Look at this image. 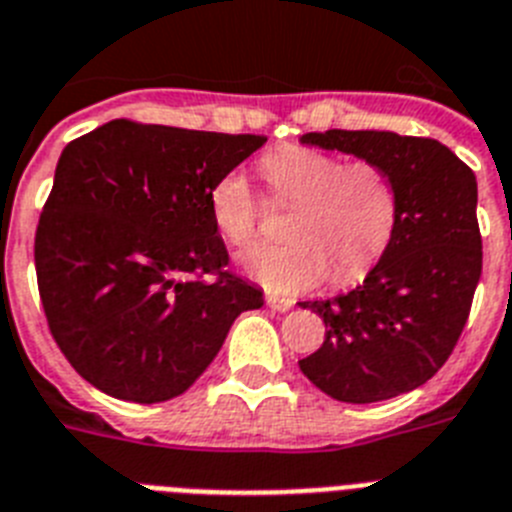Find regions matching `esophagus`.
<instances>
[{"mask_svg": "<svg viewBox=\"0 0 512 512\" xmlns=\"http://www.w3.org/2000/svg\"><path fill=\"white\" fill-rule=\"evenodd\" d=\"M265 302H268L270 310H278V313H286V310H292V307H294L292 299L276 297V294H268V297H265Z\"/></svg>", "mask_w": 512, "mask_h": 512, "instance_id": "obj_1", "label": "esophagus"}]
</instances>
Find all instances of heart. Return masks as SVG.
<instances>
[{
	"label": "heart",
	"mask_w": 512,
	"mask_h": 512,
	"mask_svg": "<svg viewBox=\"0 0 512 512\" xmlns=\"http://www.w3.org/2000/svg\"><path fill=\"white\" fill-rule=\"evenodd\" d=\"M263 168L276 197L297 210L286 223L292 242L257 244L244 255L257 284L292 297L323 284L334 268L339 281H352L378 263L400 218L394 181L378 162L281 147ZM210 215L228 244L247 247L260 231L263 199L242 170H228L210 189Z\"/></svg>",
	"instance_id": "heart-1"
}]
</instances>
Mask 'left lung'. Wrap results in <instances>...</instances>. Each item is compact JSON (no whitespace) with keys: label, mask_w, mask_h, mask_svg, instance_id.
I'll use <instances>...</instances> for the list:
<instances>
[{"label":"left lung","mask_w":512,"mask_h":512,"mask_svg":"<svg viewBox=\"0 0 512 512\" xmlns=\"http://www.w3.org/2000/svg\"><path fill=\"white\" fill-rule=\"evenodd\" d=\"M299 141L378 162L400 199L392 242L363 284L299 302L326 323V339L299 371L352 405L413 392L447 363L471 313L481 278L476 176L452 149L421 136L331 128Z\"/></svg>","instance_id":"left-lung-1"}]
</instances>
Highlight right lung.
<instances>
[{
  "label": "right lung",
  "mask_w": 512,
  "mask_h": 512,
  "mask_svg": "<svg viewBox=\"0 0 512 512\" xmlns=\"http://www.w3.org/2000/svg\"><path fill=\"white\" fill-rule=\"evenodd\" d=\"M263 144L120 118L62 149L33 260L54 342L99 392L173 400L263 307L210 215L215 181Z\"/></svg>",
  "instance_id": "obj_1"
}]
</instances>
